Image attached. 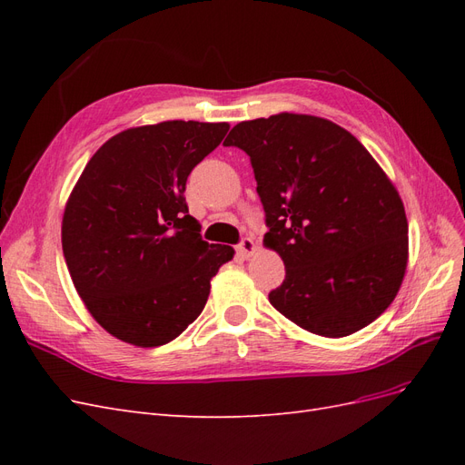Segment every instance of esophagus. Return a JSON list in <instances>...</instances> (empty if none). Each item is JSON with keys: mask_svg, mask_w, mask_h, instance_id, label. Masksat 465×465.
I'll use <instances>...</instances> for the list:
<instances>
[{"mask_svg": "<svg viewBox=\"0 0 465 465\" xmlns=\"http://www.w3.org/2000/svg\"><path fill=\"white\" fill-rule=\"evenodd\" d=\"M236 250H238V254H241L242 258H250L256 252V244H254V241H252L250 236H244L242 241H241V244L236 246Z\"/></svg>", "mask_w": 465, "mask_h": 465, "instance_id": "1", "label": "esophagus"}]
</instances>
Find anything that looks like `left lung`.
Segmentation results:
<instances>
[{"mask_svg": "<svg viewBox=\"0 0 465 465\" xmlns=\"http://www.w3.org/2000/svg\"><path fill=\"white\" fill-rule=\"evenodd\" d=\"M223 145L250 157L270 229L263 244L285 263L273 308L323 337L382 314L405 275L407 217L359 139L330 120L281 112L236 124Z\"/></svg>", "mask_w": 465, "mask_h": 465, "instance_id": "obj_1", "label": "left lung"}]
</instances>
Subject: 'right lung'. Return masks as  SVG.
Here are the masks:
<instances>
[{
	"mask_svg": "<svg viewBox=\"0 0 465 465\" xmlns=\"http://www.w3.org/2000/svg\"><path fill=\"white\" fill-rule=\"evenodd\" d=\"M229 124L171 120L130 128L98 149L69 195L62 248L91 316L137 347L173 341L198 318L211 277L232 260L188 213L186 180Z\"/></svg>",
	"mask_w": 465,
	"mask_h": 465,
	"instance_id": "right-lung-1",
	"label": "right lung"
}]
</instances>
